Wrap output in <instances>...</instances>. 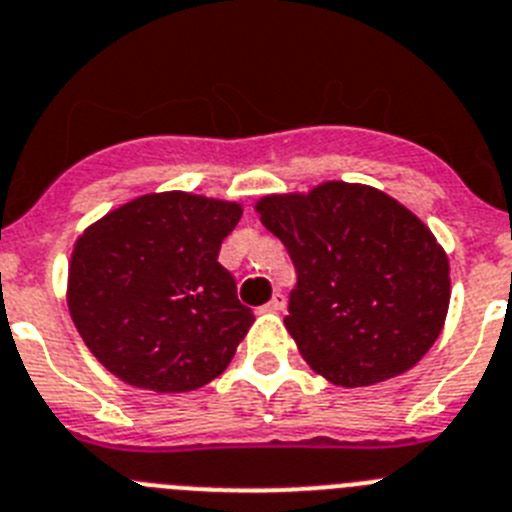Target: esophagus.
<instances>
[{
	"mask_svg": "<svg viewBox=\"0 0 512 512\" xmlns=\"http://www.w3.org/2000/svg\"><path fill=\"white\" fill-rule=\"evenodd\" d=\"M265 311H273V313H280V311H285V296L283 293H275L273 298H270V303H267L265 306Z\"/></svg>",
	"mask_w": 512,
	"mask_h": 512,
	"instance_id": "obj_1",
	"label": "esophagus"
}]
</instances>
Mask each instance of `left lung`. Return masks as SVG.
<instances>
[{"instance_id":"left-lung-1","label":"left lung","mask_w":512,"mask_h":512,"mask_svg":"<svg viewBox=\"0 0 512 512\" xmlns=\"http://www.w3.org/2000/svg\"><path fill=\"white\" fill-rule=\"evenodd\" d=\"M296 265L285 329L313 372L365 388L411 370L444 329V247L413 211L362 183L257 201Z\"/></svg>"}]
</instances>
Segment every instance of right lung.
Listing matches in <instances>:
<instances>
[{
  "label": "right lung",
  "instance_id": "add662e5",
  "mask_svg": "<svg viewBox=\"0 0 512 512\" xmlns=\"http://www.w3.org/2000/svg\"><path fill=\"white\" fill-rule=\"evenodd\" d=\"M239 216L234 201L147 193L76 239L68 311L112 375L155 393H188L227 370L255 321L219 265Z\"/></svg>",
  "mask_w": 512,
  "mask_h": 512
}]
</instances>
